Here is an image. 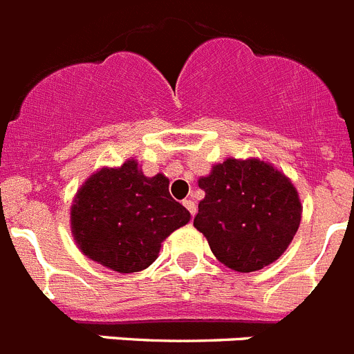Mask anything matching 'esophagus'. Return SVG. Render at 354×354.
<instances>
[{
  "label": "esophagus",
  "instance_id": "esophagus-1",
  "mask_svg": "<svg viewBox=\"0 0 354 354\" xmlns=\"http://www.w3.org/2000/svg\"><path fill=\"white\" fill-rule=\"evenodd\" d=\"M183 205H185L187 210L190 212V215H192V217H194V215H196V210H198V207H196V203L192 201V199H185V201H183Z\"/></svg>",
  "mask_w": 354,
  "mask_h": 354
}]
</instances>
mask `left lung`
<instances>
[{
  "label": "left lung",
  "mask_w": 354,
  "mask_h": 354,
  "mask_svg": "<svg viewBox=\"0 0 354 354\" xmlns=\"http://www.w3.org/2000/svg\"><path fill=\"white\" fill-rule=\"evenodd\" d=\"M198 183L205 198L194 226L221 263L253 272L285 253L299 228L303 207L283 173L263 160L226 158Z\"/></svg>",
  "instance_id": "1"
}]
</instances>
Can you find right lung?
Instances as JSON below:
<instances>
[{"label":"right lung","instance_id":"obj_1","mask_svg":"<svg viewBox=\"0 0 354 354\" xmlns=\"http://www.w3.org/2000/svg\"><path fill=\"white\" fill-rule=\"evenodd\" d=\"M189 221V210L169 194L167 178L144 176L133 158L92 174L71 207L82 253L122 274L151 266L162 242Z\"/></svg>","mask_w":354,"mask_h":354}]
</instances>
